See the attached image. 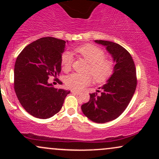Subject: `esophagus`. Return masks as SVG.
I'll return each instance as SVG.
<instances>
[{
  "label": "esophagus",
  "mask_w": 159,
  "mask_h": 159,
  "mask_svg": "<svg viewBox=\"0 0 159 159\" xmlns=\"http://www.w3.org/2000/svg\"><path fill=\"white\" fill-rule=\"evenodd\" d=\"M71 92L72 93H75V94H77V95H79L81 93L79 92V91H77V90H71Z\"/></svg>",
  "instance_id": "esophagus-1"
}]
</instances>
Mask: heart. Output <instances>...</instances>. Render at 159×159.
Wrapping results in <instances>:
<instances>
[{"instance_id": "1", "label": "heart", "mask_w": 159, "mask_h": 159, "mask_svg": "<svg viewBox=\"0 0 159 159\" xmlns=\"http://www.w3.org/2000/svg\"><path fill=\"white\" fill-rule=\"evenodd\" d=\"M75 52L89 63L87 72H90L96 81L104 82L107 81L114 72V62L110 58L105 57V52L102 48L94 45L87 44L78 47ZM73 57L70 52H65L61 57V66L63 71L70 70ZM93 81L90 73H72L66 76V84L69 88L75 90H81L90 85Z\"/></svg>"}]
</instances>
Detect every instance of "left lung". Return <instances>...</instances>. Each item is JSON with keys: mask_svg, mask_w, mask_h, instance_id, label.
<instances>
[{"mask_svg": "<svg viewBox=\"0 0 159 159\" xmlns=\"http://www.w3.org/2000/svg\"><path fill=\"white\" fill-rule=\"evenodd\" d=\"M105 46L116 63L114 73L98 93H90L88 102L81 105L84 114L93 122L105 123L114 120L125 110L137 87L136 69L132 56L123 46L110 41L95 40Z\"/></svg>", "mask_w": 159, "mask_h": 159, "instance_id": "left-lung-1", "label": "left lung"}]
</instances>
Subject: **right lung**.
Returning a JSON list of instances; mask_svg holds the SVG:
<instances>
[{"label": "right lung", "mask_w": 159, "mask_h": 159, "mask_svg": "<svg viewBox=\"0 0 159 159\" xmlns=\"http://www.w3.org/2000/svg\"><path fill=\"white\" fill-rule=\"evenodd\" d=\"M67 42V41H66ZM66 41L43 37L27 45L18 56L14 69V89L21 106L40 119H48L61 111L70 91L48 83L61 71ZM61 84V81L57 80Z\"/></svg>", "instance_id": "obj_1"}]
</instances>
